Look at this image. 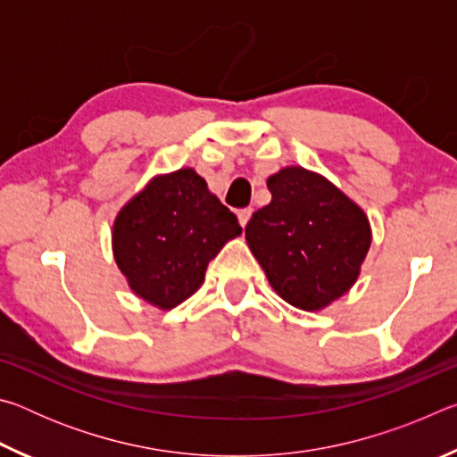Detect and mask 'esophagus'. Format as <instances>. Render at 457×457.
<instances>
[{
	"label": "esophagus",
	"instance_id": "34e87169",
	"mask_svg": "<svg viewBox=\"0 0 457 457\" xmlns=\"http://www.w3.org/2000/svg\"><path fill=\"white\" fill-rule=\"evenodd\" d=\"M252 213H253V210H250V207H247V210H239V212H237L239 226L245 228V226H247V221H250V218H252Z\"/></svg>",
	"mask_w": 457,
	"mask_h": 457
}]
</instances>
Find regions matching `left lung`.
<instances>
[{
  "mask_svg": "<svg viewBox=\"0 0 457 457\" xmlns=\"http://www.w3.org/2000/svg\"><path fill=\"white\" fill-rule=\"evenodd\" d=\"M272 201L245 242L268 282L300 311H322L353 288L370 247L367 213L327 177L292 165L268 177Z\"/></svg>",
  "mask_w": 457,
  "mask_h": 457,
  "instance_id": "left-lung-1",
  "label": "left lung"
}]
</instances>
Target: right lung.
Wrapping results in <instances>:
<instances>
[{"mask_svg":"<svg viewBox=\"0 0 457 457\" xmlns=\"http://www.w3.org/2000/svg\"><path fill=\"white\" fill-rule=\"evenodd\" d=\"M242 234L195 169L154 175L112 223V253L138 298L171 311L204 284L207 264Z\"/></svg>","mask_w":457,"mask_h":457,"instance_id":"obj_1","label":"right lung"}]
</instances>
